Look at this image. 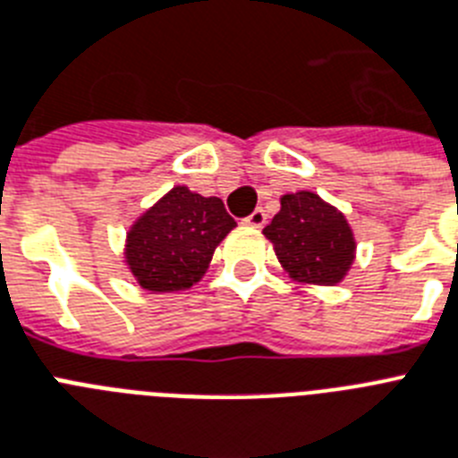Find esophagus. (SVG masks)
I'll return each instance as SVG.
<instances>
[{"instance_id":"esophagus-1","label":"esophagus","mask_w":458,"mask_h":458,"mask_svg":"<svg viewBox=\"0 0 458 458\" xmlns=\"http://www.w3.org/2000/svg\"><path fill=\"white\" fill-rule=\"evenodd\" d=\"M243 225H248V226H255V229H259V226H264V225H267V213H264L262 208H257L255 213H250V215H248V217H245V220H243Z\"/></svg>"}]
</instances>
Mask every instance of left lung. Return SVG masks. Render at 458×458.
Wrapping results in <instances>:
<instances>
[{
    "label": "left lung",
    "mask_w": 458,
    "mask_h": 458,
    "mask_svg": "<svg viewBox=\"0 0 458 458\" xmlns=\"http://www.w3.org/2000/svg\"><path fill=\"white\" fill-rule=\"evenodd\" d=\"M262 233L297 283L337 285L356 259L358 243L346 215L306 189L281 196V210Z\"/></svg>",
    "instance_id": "1"
}]
</instances>
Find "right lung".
Wrapping results in <instances>:
<instances>
[{
    "mask_svg": "<svg viewBox=\"0 0 458 458\" xmlns=\"http://www.w3.org/2000/svg\"><path fill=\"white\" fill-rule=\"evenodd\" d=\"M233 226L222 199L175 184L131 225L123 264L140 288L182 293L206 276L215 248Z\"/></svg>",
    "mask_w": 458,
    "mask_h": 458,
    "instance_id": "right-lung-1",
    "label": "right lung"
}]
</instances>
